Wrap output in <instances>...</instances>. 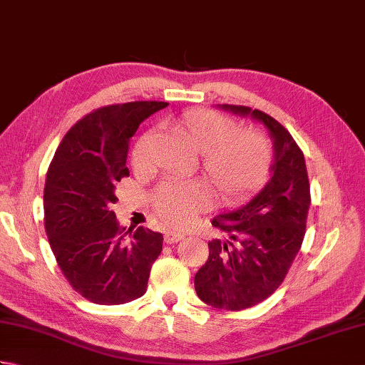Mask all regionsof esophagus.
<instances>
[{"label": "esophagus", "instance_id": "obj_1", "mask_svg": "<svg viewBox=\"0 0 365 365\" xmlns=\"http://www.w3.org/2000/svg\"><path fill=\"white\" fill-rule=\"evenodd\" d=\"M183 238L182 234H175V232H166L165 234V242L168 245H174L177 242H180V240Z\"/></svg>", "mask_w": 365, "mask_h": 365}]
</instances>
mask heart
<instances>
[{
    "mask_svg": "<svg viewBox=\"0 0 365 365\" xmlns=\"http://www.w3.org/2000/svg\"><path fill=\"white\" fill-rule=\"evenodd\" d=\"M170 127L200 153L202 173L224 200L254 195L267 182L271 147L254 130H238L235 119L205 108H195L170 120ZM152 133L136 143L131 160L136 168L149 163ZM212 195L202 182H166L155 192V207L168 226L183 229L210 205Z\"/></svg>",
    "mask_w": 365,
    "mask_h": 365,
    "instance_id": "heart-1",
    "label": "heart"
}]
</instances>
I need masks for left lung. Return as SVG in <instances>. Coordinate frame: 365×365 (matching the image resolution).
I'll return each instance as SVG.
<instances>
[{
  "label": "left lung",
  "instance_id": "1",
  "mask_svg": "<svg viewBox=\"0 0 365 365\" xmlns=\"http://www.w3.org/2000/svg\"><path fill=\"white\" fill-rule=\"evenodd\" d=\"M220 108L263 123L274 149L271 178L259 195L213 218L224 238L208 243V260L195 276L205 304L243 311L267 299L285 279L306 234L311 187L304 155L281 123L250 106Z\"/></svg>",
  "mask_w": 365,
  "mask_h": 365
}]
</instances>
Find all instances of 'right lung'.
<instances>
[{"label":"right lung","instance_id":"1","mask_svg":"<svg viewBox=\"0 0 365 365\" xmlns=\"http://www.w3.org/2000/svg\"><path fill=\"white\" fill-rule=\"evenodd\" d=\"M169 103L130 102L98 108L61 141L46 173L45 230L66 279L81 297L114 306L143 297L163 235L138 227L122 235L111 205L128 177L130 138L139 123Z\"/></svg>","mask_w":365,"mask_h":365}]
</instances>
